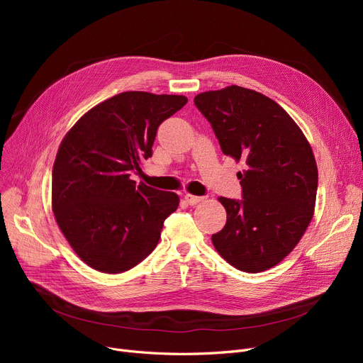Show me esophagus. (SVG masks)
I'll return each instance as SVG.
<instances>
[{"label": "esophagus", "mask_w": 363, "mask_h": 363, "mask_svg": "<svg viewBox=\"0 0 363 363\" xmlns=\"http://www.w3.org/2000/svg\"><path fill=\"white\" fill-rule=\"evenodd\" d=\"M204 197H199V196H193V194H185V201L189 204V206H194L200 201H203Z\"/></svg>", "instance_id": "1"}]
</instances>
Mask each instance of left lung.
<instances>
[{
    "label": "left lung",
    "mask_w": 363,
    "mask_h": 363,
    "mask_svg": "<svg viewBox=\"0 0 363 363\" xmlns=\"http://www.w3.org/2000/svg\"><path fill=\"white\" fill-rule=\"evenodd\" d=\"M222 152L245 169L237 177L242 200L220 197L223 230L212 235L234 268L257 274L289 256L309 226L316 201L318 167L309 141L278 103L238 85L196 95Z\"/></svg>",
    "instance_id": "left-lung-1"
}]
</instances>
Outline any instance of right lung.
<instances>
[{"mask_svg":"<svg viewBox=\"0 0 363 363\" xmlns=\"http://www.w3.org/2000/svg\"><path fill=\"white\" fill-rule=\"evenodd\" d=\"M184 95L128 91L88 110L66 133L52 167V212L89 268L121 274L143 262L179 197L132 181L152 155L157 128Z\"/></svg>","mask_w":363,"mask_h":363,"instance_id":"1","label":"right lung"}]
</instances>
